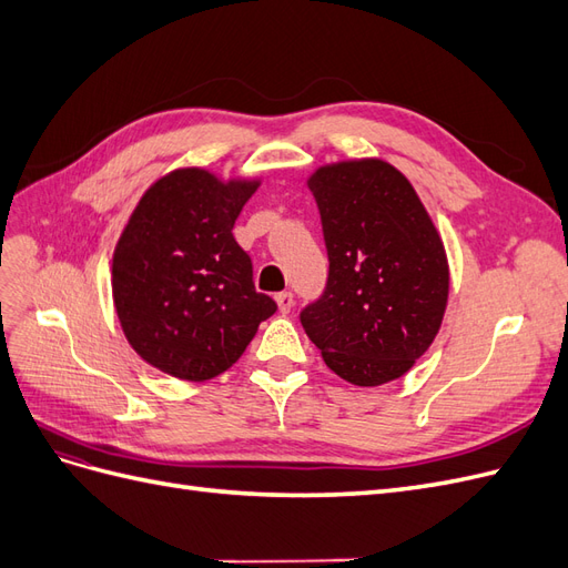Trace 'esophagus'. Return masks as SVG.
Instances as JSON below:
<instances>
[{"label":"esophagus","mask_w":568,"mask_h":568,"mask_svg":"<svg viewBox=\"0 0 568 568\" xmlns=\"http://www.w3.org/2000/svg\"><path fill=\"white\" fill-rule=\"evenodd\" d=\"M274 301H277L280 313L286 315V313L294 311V294H288V291H282V294L274 296Z\"/></svg>","instance_id":"esophagus-1"}]
</instances>
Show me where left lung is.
I'll use <instances>...</instances> for the list:
<instances>
[{"instance_id":"8db88e82","label":"left lung","mask_w":568,"mask_h":568,"mask_svg":"<svg viewBox=\"0 0 568 568\" xmlns=\"http://www.w3.org/2000/svg\"><path fill=\"white\" fill-rule=\"evenodd\" d=\"M329 282L301 313L305 334L341 379H400L432 346L450 294L443 239L419 194L384 159L324 163L307 175Z\"/></svg>"}]
</instances>
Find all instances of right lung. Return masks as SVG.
<instances>
[{"label":"right lung","instance_id":"1","mask_svg":"<svg viewBox=\"0 0 568 568\" xmlns=\"http://www.w3.org/2000/svg\"><path fill=\"white\" fill-rule=\"evenodd\" d=\"M261 178L175 168L153 182L120 234L113 305L132 351L182 382H209L244 355L277 303L257 294L232 234Z\"/></svg>","mask_w":568,"mask_h":568}]
</instances>
